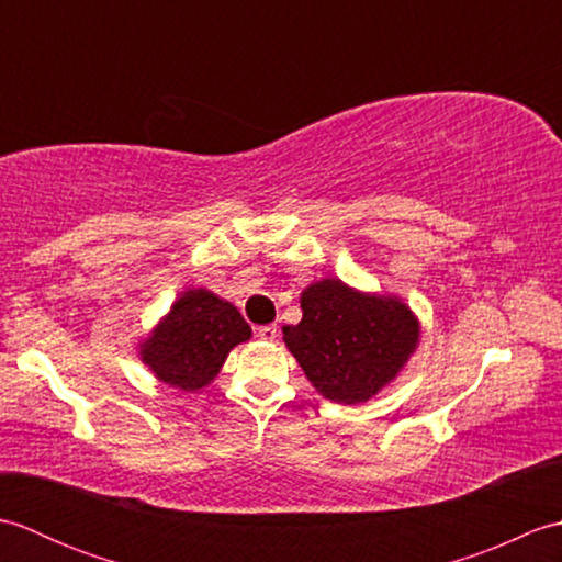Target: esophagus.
I'll list each match as a JSON object with an SVG mask.
<instances>
[{
	"label": "esophagus",
	"instance_id": "obj_1",
	"mask_svg": "<svg viewBox=\"0 0 562 562\" xmlns=\"http://www.w3.org/2000/svg\"><path fill=\"white\" fill-rule=\"evenodd\" d=\"M256 336H258L260 340H274V338H278V326H274V324L260 326V328H256Z\"/></svg>",
	"mask_w": 562,
	"mask_h": 562
}]
</instances>
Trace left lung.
<instances>
[{
	"label": "left lung",
	"mask_w": 562,
	"mask_h": 562,
	"mask_svg": "<svg viewBox=\"0 0 562 562\" xmlns=\"http://www.w3.org/2000/svg\"><path fill=\"white\" fill-rule=\"evenodd\" d=\"M302 321L282 340L321 396L364 403L398 376L420 340V324L396 296L321 280L302 292Z\"/></svg>",
	"instance_id": "obj_1"
}]
</instances>
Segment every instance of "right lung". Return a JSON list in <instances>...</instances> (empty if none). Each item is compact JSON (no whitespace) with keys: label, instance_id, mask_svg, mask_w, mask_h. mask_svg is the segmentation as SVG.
Listing matches in <instances>:
<instances>
[{"label":"right lung","instance_id":"obj_1","mask_svg":"<svg viewBox=\"0 0 562 562\" xmlns=\"http://www.w3.org/2000/svg\"><path fill=\"white\" fill-rule=\"evenodd\" d=\"M248 338L250 326L238 308L200 288L178 296L139 345V357L164 384L198 391L220 374L232 348Z\"/></svg>","mask_w":562,"mask_h":562}]
</instances>
